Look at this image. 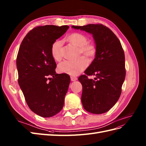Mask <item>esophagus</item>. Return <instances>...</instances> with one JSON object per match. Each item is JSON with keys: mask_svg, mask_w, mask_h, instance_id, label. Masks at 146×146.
I'll return each instance as SVG.
<instances>
[{"mask_svg": "<svg viewBox=\"0 0 146 146\" xmlns=\"http://www.w3.org/2000/svg\"><path fill=\"white\" fill-rule=\"evenodd\" d=\"M70 80H71V81H72V82H74V81H76V80H77V78L76 77L71 76V77H70Z\"/></svg>", "mask_w": 146, "mask_h": 146, "instance_id": "34e87169", "label": "esophagus"}]
</instances>
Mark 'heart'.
<instances>
[{
	"mask_svg": "<svg viewBox=\"0 0 146 146\" xmlns=\"http://www.w3.org/2000/svg\"><path fill=\"white\" fill-rule=\"evenodd\" d=\"M71 43L79 47V54H83L87 58H92L97 52L96 46L90 42H87L88 38L85 35L80 33H73L66 38ZM51 52L55 61H60L62 58V42L56 41L51 46ZM88 62L84 57H81L76 61H64L60 63L58 70L59 72L67 74L71 76H77L87 68Z\"/></svg>",
	"mask_w": 146,
	"mask_h": 146,
	"instance_id": "1",
	"label": "heart"
}]
</instances>
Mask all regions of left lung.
Here are the masks:
<instances>
[{"label":"left lung","instance_id":"8db88e82","mask_svg":"<svg viewBox=\"0 0 146 146\" xmlns=\"http://www.w3.org/2000/svg\"><path fill=\"white\" fill-rule=\"evenodd\" d=\"M93 35L97 48L95 58L79 77L82 85L81 101L84 109L94 114L107 112L121 94L125 79V56L121 44L114 33L102 24L72 26ZM95 75L94 80L88 76Z\"/></svg>","mask_w":146,"mask_h":146}]
</instances>
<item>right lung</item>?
<instances>
[{
    "mask_svg": "<svg viewBox=\"0 0 146 146\" xmlns=\"http://www.w3.org/2000/svg\"><path fill=\"white\" fill-rule=\"evenodd\" d=\"M69 28H34L24 38L17 54L18 82L25 99L32 111L44 118L54 116L62 110L70 82L67 74L56 73V63L51 52L53 42Z\"/></svg>",
    "mask_w": 146,
    "mask_h": 146,
    "instance_id": "add662e5",
    "label": "right lung"
}]
</instances>
